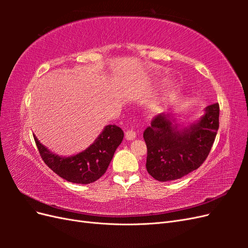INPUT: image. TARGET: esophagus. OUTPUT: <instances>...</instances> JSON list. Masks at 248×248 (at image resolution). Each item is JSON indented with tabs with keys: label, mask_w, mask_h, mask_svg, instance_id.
Masks as SVG:
<instances>
[{
	"label": "esophagus",
	"mask_w": 248,
	"mask_h": 248,
	"mask_svg": "<svg viewBox=\"0 0 248 248\" xmlns=\"http://www.w3.org/2000/svg\"><path fill=\"white\" fill-rule=\"evenodd\" d=\"M125 138H126V140H134L137 138V133H136V131H133V130H126Z\"/></svg>",
	"instance_id": "obj_1"
}]
</instances>
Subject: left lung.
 I'll list each match as a JSON object with an SVG mask.
<instances>
[{
    "instance_id": "left-lung-1",
    "label": "left lung",
    "mask_w": 248,
    "mask_h": 248,
    "mask_svg": "<svg viewBox=\"0 0 248 248\" xmlns=\"http://www.w3.org/2000/svg\"><path fill=\"white\" fill-rule=\"evenodd\" d=\"M218 127V103L207 107L198 122L183 129L178 128L170 115L155 116L144 131L148 172L166 182L199 169L211 151Z\"/></svg>"
}]
</instances>
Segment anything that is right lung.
Listing matches in <instances>:
<instances>
[{
  "mask_svg": "<svg viewBox=\"0 0 248 248\" xmlns=\"http://www.w3.org/2000/svg\"><path fill=\"white\" fill-rule=\"evenodd\" d=\"M123 138L124 132L120 127L108 125L85 151L74 156L62 157L50 152L34 136L36 146L46 166L58 176L78 184L95 182L104 175Z\"/></svg>",
  "mask_w": 248,
  "mask_h": 248,
  "instance_id": "right-lung-1",
  "label": "right lung"
}]
</instances>
